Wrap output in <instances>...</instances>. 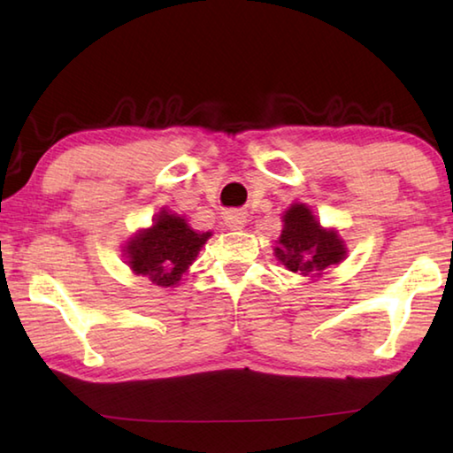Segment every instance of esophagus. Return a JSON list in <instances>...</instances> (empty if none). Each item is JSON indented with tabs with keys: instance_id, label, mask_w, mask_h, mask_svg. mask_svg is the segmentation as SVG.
<instances>
[{
	"instance_id": "esophagus-1",
	"label": "esophagus",
	"mask_w": 453,
	"mask_h": 453,
	"mask_svg": "<svg viewBox=\"0 0 453 453\" xmlns=\"http://www.w3.org/2000/svg\"><path fill=\"white\" fill-rule=\"evenodd\" d=\"M224 221H226V226L229 227V229H242L243 226H245V216H243V211H237V210H232V211H226L224 213Z\"/></svg>"
}]
</instances>
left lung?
Returning <instances> with one entry per match:
<instances>
[{
  "label": "left lung",
  "instance_id": "obj_1",
  "mask_svg": "<svg viewBox=\"0 0 453 453\" xmlns=\"http://www.w3.org/2000/svg\"><path fill=\"white\" fill-rule=\"evenodd\" d=\"M275 256L289 272L319 275L346 257V248L335 232L321 227L303 203H294L283 216V232Z\"/></svg>",
  "mask_w": 453,
  "mask_h": 453
}]
</instances>
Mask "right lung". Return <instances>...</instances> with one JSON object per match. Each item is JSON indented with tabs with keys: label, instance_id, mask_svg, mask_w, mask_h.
<instances>
[{
	"label": "right lung",
	"instance_id": "obj_1",
	"mask_svg": "<svg viewBox=\"0 0 453 453\" xmlns=\"http://www.w3.org/2000/svg\"><path fill=\"white\" fill-rule=\"evenodd\" d=\"M211 232L197 234L186 219L162 211L145 232L127 243V264L153 286L172 288L181 280Z\"/></svg>",
	"mask_w": 453,
	"mask_h": 453
}]
</instances>
